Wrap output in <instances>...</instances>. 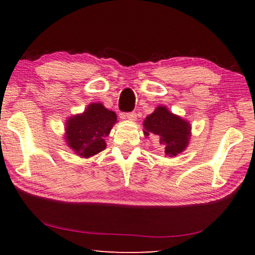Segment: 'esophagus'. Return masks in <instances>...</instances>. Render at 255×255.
Wrapping results in <instances>:
<instances>
[{"mask_svg": "<svg viewBox=\"0 0 255 255\" xmlns=\"http://www.w3.org/2000/svg\"><path fill=\"white\" fill-rule=\"evenodd\" d=\"M124 117L126 118V119H129V120H136V118H137V115H136V112H135V111H132V112H127L126 115H124Z\"/></svg>", "mask_w": 255, "mask_h": 255, "instance_id": "esophagus-1", "label": "esophagus"}]
</instances>
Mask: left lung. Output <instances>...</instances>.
<instances>
[{"label":"left lung","mask_w":255,"mask_h":255,"mask_svg":"<svg viewBox=\"0 0 255 255\" xmlns=\"http://www.w3.org/2000/svg\"><path fill=\"white\" fill-rule=\"evenodd\" d=\"M145 136L159 137V143L164 144V152L170 157L176 156L187 147L190 137V125L185 120L166 109L157 107L153 114L147 116L144 122Z\"/></svg>","instance_id":"8db88e82"}]
</instances>
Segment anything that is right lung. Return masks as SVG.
Wrapping results in <instances>:
<instances>
[{
    "label": "right lung",
    "instance_id": "right-lung-1",
    "mask_svg": "<svg viewBox=\"0 0 255 255\" xmlns=\"http://www.w3.org/2000/svg\"><path fill=\"white\" fill-rule=\"evenodd\" d=\"M117 122L114 111L106 109L101 103H92L84 114L67 120L66 140L70 147L80 156L90 157L106 148L103 138L109 135Z\"/></svg>",
    "mask_w": 255,
    "mask_h": 255
}]
</instances>
